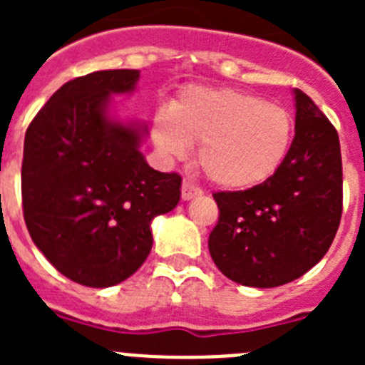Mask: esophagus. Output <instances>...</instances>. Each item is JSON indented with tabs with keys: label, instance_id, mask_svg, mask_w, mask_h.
<instances>
[{
	"label": "esophagus",
	"instance_id": "esophagus-1",
	"mask_svg": "<svg viewBox=\"0 0 365 365\" xmlns=\"http://www.w3.org/2000/svg\"><path fill=\"white\" fill-rule=\"evenodd\" d=\"M180 195H182V201H190V199L202 195V190L193 185V182H190V180H185L182 188H180Z\"/></svg>",
	"mask_w": 365,
	"mask_h": 365
}]
</instances>
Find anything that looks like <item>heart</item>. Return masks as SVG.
Returning a JSON list of instances; mask_svg holds the SVG:
<instances>
[{
	"mask_svg": "<svg viewBox=\"0 0 365 365\" xmlns=\"http://www.w3.org/2000/svg\"><path fill=\"white\" fill-rule=\"evenodd\" d=\"M292 135L294 120L283 106L228 87H188L151 124L155 146L168 159H182L190 144H199V166L225 190L267 182L285 163Z\"/></svg>",
	"mask_w": 365,
	"mask_h": 365,
	"instance_id": "obj_1",
	"label": "heart"
}]
</instances>
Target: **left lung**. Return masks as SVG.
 <instances>
[{
    "instance_id": "obj_1",
    "label": "left lung",
    "mask_w": 365,
    "mask_h": 365,
    "mask_svg": "<svg viewBox=\"0 0 365 365\" xmlns=\"http://www.w3.org/2000/svg\"><path fill=\"white\" fill-rule=\"evenodd\" d=\"M294 140L267 182L217 192L210 256L228 279L247 287L285 285L325 256L341 217V155L334 125L294 89Z\"/></svg>"
}]
</instances>
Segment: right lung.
<instances>
[{"label":"right lung","instance_id":"1","mask_svg":"<svg viewBox=\"0 0 365 365\" xmlns=\"http://www.w3.org/2000/svg\"><path fill=\"white\" fill-rule=\"evenodd\" d=\"M137 69L96 71L63 83L25 133L24 217L43 256L73 282L113 287L140 269L151 221L180 199L179 173L148 166L146 125L109 117Z\"/></svg>","mask_w":365,"mask_h":365}]
</instances>
